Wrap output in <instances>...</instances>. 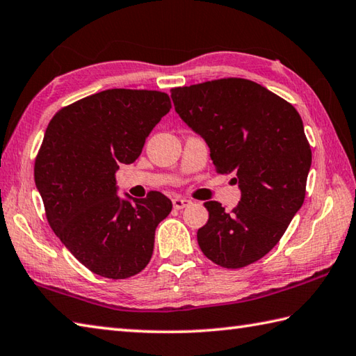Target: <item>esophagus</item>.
<instances>
[{
    "label": "esophagus",
    "mask_w": 356,
    "mask_h": 356,
    "mask_svg": "<svg viewBox=\"0 0 356 356\" xmlns=\"http://www.w3.org/2000/svg\"><path fill=\"white\" fill-rule=\"evenodd\" d=\"M172 204H173V207H175V209L181 210V209H184V207H187L188 204H191V201L186 200V198H181V197H175V198L172 200Z\"/></svg>",
    "instance_id": "esophagus-1"
}]
</instances>
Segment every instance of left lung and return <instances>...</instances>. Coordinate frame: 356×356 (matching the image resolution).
<instances>
[{
	"label": "left lung",
	"mask_w": 356,
	"mask_h": 356,
	"mask_svg": "<svg viewBox=\"0 0 356 356\" xmlns=\"http://www.w3.org/2000/svg\"><path fill=\"white\" fill-rule=\"evenodd\" d=\"M175 111L204 138L218 173H234L241 201L226 212L204 202L202 253L226 269L263 258L284 235L306 197L310 144L296 108L258 83L221 78L172 89Z\"/></svg>",
	"instance_id": "8db88e82"
}]
</instances>
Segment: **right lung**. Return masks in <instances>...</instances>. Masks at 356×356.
I'll return each instance as SVG.
<instances>
[{
    "label": "right lung",
    "mask_w": 356,
    "mask_h": 356,
    "mask_svg": "<svg viewBox=\"0 0 356 356\" xmlns=\"http://www.w3.org/2000/svg\"><path fill=\"white\" fill-rule=\"evenodd\" d=\"M159 90L108 89L58 111L35 158V184L46 218L79 263L104 278L140 273L154 253L155 229L172 201L152 191L126 201L115 172L141 155L146 138L170 111Z\"/></svg>",
    "instance_id": "right-lung-1"
}]
</instances>
